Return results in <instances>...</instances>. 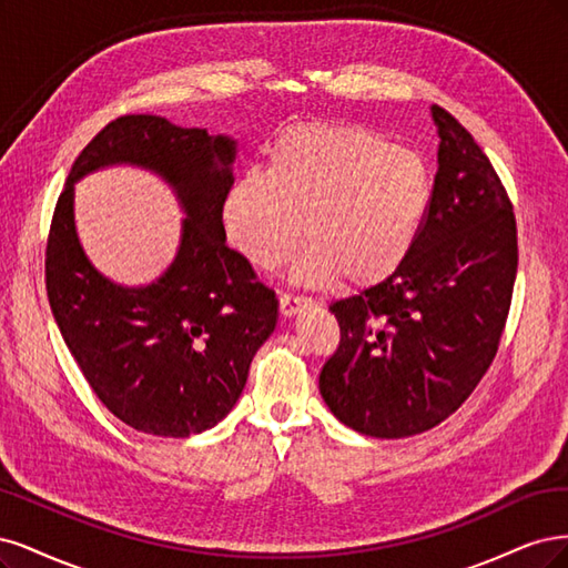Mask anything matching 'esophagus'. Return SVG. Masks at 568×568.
I'll list each match as a JSON object with an SVG mask.
<instances>
[{
	"instance_id": "obj_1",
	"label": "esophagus",
	"mask_w": 568,
	"mask_h": 568,
	"mask_svg": "<svg viewBox=\"0 0 568 568\" xmlns=\"http://www.w3.org/2000/svg\"><path fill=\"white\" fill-rule=\"evenodd\" d=\"M278 306L283 316H295L304 306H311V300L300 297V295H290V292H281L278 295Z\"/></svg>"
}]
</instances>
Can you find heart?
Returning a JSON list of instances; mask_svg holds the SVG:
<instances>
[{
    "label": "heart",
    "mask_w": 568,
    "mask_h": 568,
    "mask_svg": "<svg viewBox=\"0 0 568 568\" xmlns=\"http://www.w3.org/2000/svg\"><path fill=\"white\" fill-rule=\"evenodd\" d=\"M429 174L415 153L352 124L304 122L273 141L266 172H247L224 200L231 245L276 268L302 243V283L371 287L404 266L429 207Z\"/></svg>",
    "instance_id": "1"
}]
</instances>
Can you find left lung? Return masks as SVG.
I'll return each instance as SVG.
<instances>
[{
	"mask_svg": "<svg viewBox=\"0 0 568 568\" xmlns=\"http://www.w3.org/2000/svg\"><path fill=\"white\" fill-rule=\"evenodd\" d=\"M438 170L415 245L394 276L331 306L339 346L318 387L346 427L423 434L460 408L498 354L515 290L517 219L490 160L432 105Z\"/></svg>",
	"mask_w": 568,
	"mask_h": 568,
	"instance_id": "1",
	"label": "left lung"
}]
</instances>
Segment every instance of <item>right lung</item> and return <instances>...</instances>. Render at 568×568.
Masks as SVG:
<instances>
[{
	"label": "right lung",
	"mask_w": 568,
	"mask_h": 568,
	"mask_svg": "<svg viewBox=\"0 0 568 568\" xmlns=\"http://www.w3.org/2000/svg\"><path fill=\"white\" fill-rule=\"evenodd\" d=\"M233 158L229 136L158 115H122L72 162L53 210L44 260L53 318L101 404L143 434L184 438L224 419L276 327V292L226 245L222 210ZM118 161L158 171L187 212L173 266L145 288L103 280L71 219L74 181Z\"/></svg>",
	"instance_id": "add662e5"
}]
</instances>
